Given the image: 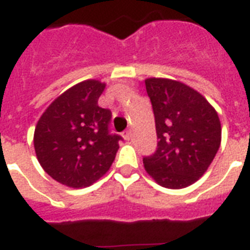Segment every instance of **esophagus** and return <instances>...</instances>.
<instances>
[{
    "instance_id": "34e87169",
    "label": "esophagus",
    "mask_w": 250,
    "mask_h": 250,
    "mask_svg": "<svg viewBox=\"0 0 250 250\" xmlns=\"http://www.w3.org/2000/svg\"><path fill=\"white\" fill-rule=\"evenodd\" d=\"M122 136L125 137V140H129V137H131V131H129V129H127V131H125V132H123V135H122Z\"/></svg>"
}]
</instances>
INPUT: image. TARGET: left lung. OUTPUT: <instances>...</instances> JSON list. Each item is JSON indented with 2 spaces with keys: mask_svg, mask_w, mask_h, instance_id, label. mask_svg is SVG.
<instances>
[{
  "mask_svg": "<svg viewBox=\"0 0 250 250\" xmlns=\"http://www.w3.org/2000/svg\"><path fill=\"white\" fill-rule=\"evenodd\" d=\"M156 119L157 150L143 162L160 186L182 189L205 174L221 146V121L201 93L178 80L145 79Z\"/></svg>",
  "mask_w": 250,
  "mask_h": 250,
  "instance_id": "obj_1",
  "label": "left lung"
}]
</instances>
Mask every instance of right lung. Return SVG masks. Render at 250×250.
<instances>
[{"mask_svg": "<svg viewBox=\"0 0 250 250\" xmlns=\"http://www.w3.org/2000/svg\"><path fill=\"white\" fill-rule=\"evenodd\" d=\"M106 84L84 80L48 106L37 122L33 145L41 167L71 188L92 186L115 160L119 135L109 132L111 111L98 106Z\"/></svg>", "mask_w": 250, "mask_h": 250, "instance_id": "obj_1", "label": "right lung"}]
</instances>
